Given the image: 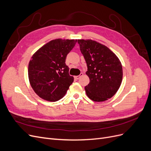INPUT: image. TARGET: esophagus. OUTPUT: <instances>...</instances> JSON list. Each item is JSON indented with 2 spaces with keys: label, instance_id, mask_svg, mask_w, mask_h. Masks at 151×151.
<instances>
[{
  "label": "esophagus",
  "instance_id": "esophagus-1",
  "mask_svg": "<svg viewBox=\"0 0 151 151\" xmlns=\"http://www.w3.org/2000/svg\"><path fill=\"white\" fill-rule=\"evenodd\" d=\"M83 76V73H81V74L79 75V76H75L74 77V78L76 79H79L80 77H81V76Z\"/></svg>",
  "mask_w": 151,
  "mask_h": 151
}]
</instances>
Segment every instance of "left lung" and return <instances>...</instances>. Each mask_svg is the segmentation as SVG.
I'll return each instance as SVG.
<instances>
[{
    "instance_id": "left-lung-1",
    "label": "left lung",
    "mask_w": 151,
    "mask_h": 151,
    "mask_svg": "<svg viewBox=\"0 0 151 151\" xmlns=\"http://www.w3.org/2000/svg\"><path fill=\"white\" fill-rule=\"evenodd\" d=\"M88 66L89 83L85 87L88 98L104 101L116 94L123 77L122 65L116 55L107 47L91 40H77Z\"/></svg>"
}]
</instances>
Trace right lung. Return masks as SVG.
Segmentation results:
<instances>
[{"label": "right lung", "instance_id": "1", "mask_svg": "<svg viewBox=\"0 0 151 151\" xmlns=\"http://www.w3.org/2000/svg\"><path fill=\"white\" fill-rule=\"evenodd\" d=\"M77 40L55 39L37 50L28 65V77L32 88L41 98L57 101L65 95L74 82L65 64L67 54Z\"/></svg>", "mask_w": 151, "mask_h": 151}]
</instances>
